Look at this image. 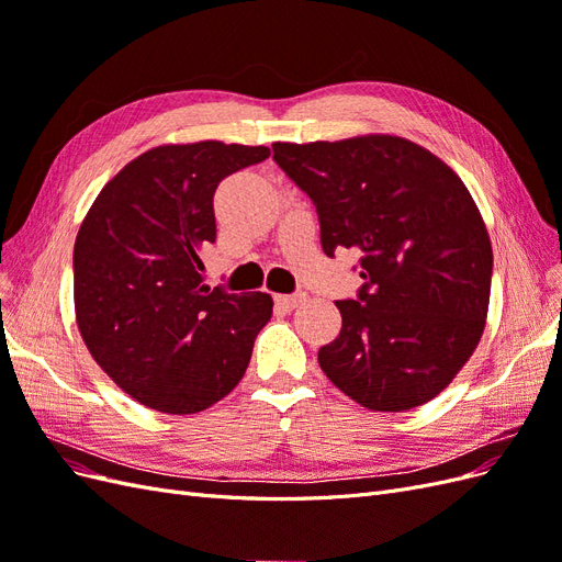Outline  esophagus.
Returning a JSON list of instances; mask_svg holds the SVG:
<instances>
[{
    "label": "esophagus",
    "instance_id": "34e87169",
    "mask_svg": "<svg viewBox=\"0 0 562 562\" xmlns=\"http://www.w3.org/2000/svg\"><path fill=\"white\" fill-rule=\"evenodd\" d=\"M307 300V295L304 293H293V295H277V304L281 310H285V312H291V310H295L300 302H304Z\"/></svg>",
    "mask_w": 562,
    "mask_h": 562
}]
</instances>
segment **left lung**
Segmentation results:
<instances>
[{
  "instance_id": "obj_1",
  "label": "left lung",
  "mask_w": 562,
  "mask_h": 562,
  "mask_svg": "<svg viewBox=\"0 0 562 562\" xmlns=\"http://www.w3.org/2000/svg\"><path fill=\"white\" fill-rule=\"evenodd\" d=\"M271 149L316 206L323 252L361 255L363 285L335 302L342 330L318 349L321 370L368 411L436 398L479 347L490 304L492 246L464 182L398 135Z\"/></svg>"
}]
</instances>
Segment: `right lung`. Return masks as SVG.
<instances>
[{
    "instance_id": "1",
    "label": "right lung",
    "mask_w": 562,
    "mask_h": 562,
    "mask_svg": "<svg viewBox=\"0 0 562 562\" xmlns=\"http://www.w3.org/2000/svg\"><path fill=\"white\" fill-rule=\"evenodd\" d=\"M269 147L161 145L126 164L75 241L77 326L95 363L131 398L168 415L206 411L239 384L271 318L267 293L203 283L215 241L213 194Z\"/></svg>"
}]
</instances>
